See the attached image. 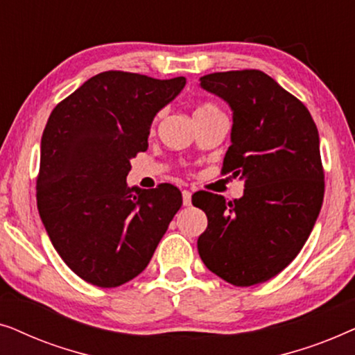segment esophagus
<instances>
[{"label": "esophagus", "instance_id": "obj_1", "mask_svg": "<svg viewBox=\"0 0 355 355\" xmlns=\"http://www.w3.org/2000/svg\"><path fill=\"white\" fill-rule=\"evenodd\" d=\"M191 203H192V193L189 191H182V205L191 207Z\"/></svg>", "mask_w": 355, "mask_h": 355}]
</instances>
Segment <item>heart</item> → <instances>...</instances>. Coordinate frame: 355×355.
Masks as SVG:
<instances>
[{"instance_id":"heart-1","label":"heart","mask_w":355,"mask_h":355,"mask_svg":"<svg viewBox=\"0 0 355 355\" xmlns=\"http://www.w3.org/2000/svg\"><path fill=\"white\" fill-rule=\"evenodd\" d=\"M210 111H218V108H216L215 105H210V103H207V105H202V106H198V108L196 110V113H193V114L210 113Z\"/></svg>"}]
</instances>
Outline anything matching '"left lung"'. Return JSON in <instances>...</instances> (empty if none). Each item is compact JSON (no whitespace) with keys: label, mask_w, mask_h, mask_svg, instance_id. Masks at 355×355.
<instances>
[{"label":"left lung","mask_w":355,"mask_h":355,"mask_svg":"<svg viewBox=\"0 0 355 355\" xmlns=\"http://www.w3.org/2000/svg\"><path fill=\"white\" fill-rule=\"evenodd\" d=\"M200 87L232 111L223 173L239 176L245 189L232 202L197 193L196 207L208 218L198 254L227 283H263L297 257L322 208L317 125L304 103L261 71L215 72L200 77Z\"/></svg>","instance_id":"1"}]
</instances>
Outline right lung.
Returning a JSON list of instances; mask_svg holds the SVG:
<instances>
[{
  "label": "right lung",
  "instance_id": "obj_1",
  "mask_svg": "<svg viewBox=\"0 0 355 355\" xmlns=\"http://www.w3.org/2000/svg\"><path fill=\"white\" fill-rule=\"evenodd\" d=\"M186 77L159 80L106 71L84 82L48 118L37 205L64 263L87 283L116 288L147 268L182 205L178 187H128L130 159Z\"/></svg>",
  "mask_w": 355,
  "mask_h": 355
}]
</instances>
